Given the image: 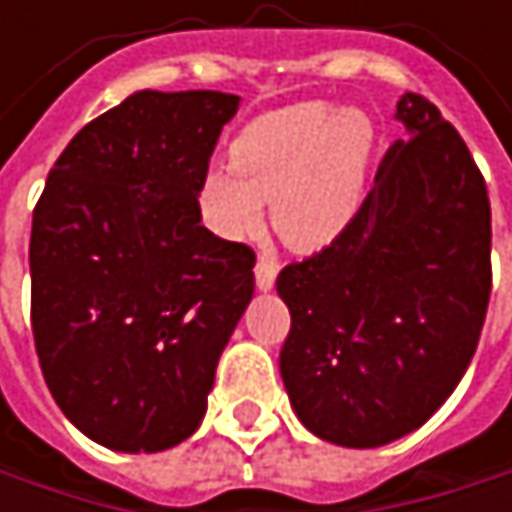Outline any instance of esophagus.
Segmentation results:
<instances>
[{
	"instance_id": "obj_1",
	"label": "esophagus",
	"mask_w": 512,
	"mask_h": 512,
	"mask_svg": "<svg viewBox=\"0 0 512 512\" xmlns=\"http://www.w3.org/2000/svg\"><path fill=\"white\" fill-rule=\"evenodd\" d=\"M275 275H278V263H275L272 257H260L255 266L257 290H272V284H275Z\"/></svg>"
}]
</instances>
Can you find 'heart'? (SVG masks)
I'll list each match as a JSON object with an SVG mask.
<instances>
[{"label": "heart", "mask_w": 512, "mask_h": 512, "mask_svg": "<svg viewBox=\"0 0 512 512\" xmlns=\"http://www.w3.org/2000/svg\"><path fill=\"white\" fill-rule=\"evenodd\" d=\"M373 124L358 109L296 103L249 121L231 142V168L201 180V210L225 240H246L263 222L293 252L332 246L356 219L373 159Z\"/></svg>", "instance_id": "b5f03b06"}]
</instances>
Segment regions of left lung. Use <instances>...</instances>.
I'll use <instances>...</instances> for the list:
<instances>
[{
  "label": "left lung",
  "mask_w": 512,
  "mask_h": 512,
  "mask_svg": "<svg viewBox=\"0 0 512 512\" xmlns=\"http://www.w3.org/2000/svg\"><path fill=\"white\" fill-rule=\"evenodd\" d=\"M397 139L350 228L287 263L281 379L299 421L344 448H379L454 394L492 293L486 180L462 136L421 94H403Z\"/></svg>",
  "instance_id": "1"
}]
</instances>
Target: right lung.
<instances>
[{
  "label": "right lung",
  "mask_w": 512,
  "mask_h": 512,
  "mask_svg": "<svg viewBox=\"0 0 512 512\" xmlns=\"http://www.w3.org/2000/svg\"><path fill=\"white\" fill-rule=\"evenodd\" d=\"M240 97L136 91L85 124L32 216V335L88 439L156 454L189 439L255 296V252L201 225L198 192Z\"/></svg>",
  "instance_id": "right-lung-1"
}]
</instances>
